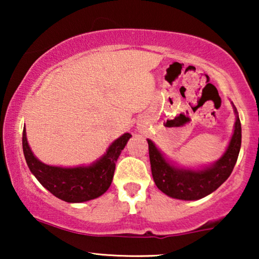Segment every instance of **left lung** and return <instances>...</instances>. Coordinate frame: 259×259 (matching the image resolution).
<instances>
[{"instance_id":"8db88e82","label":"left lung","mask_w":259,"mask_h":259,"mask_svg":"<svg viewBox=\"0 0 259 259\" xmlns=\"http://www.w3.org/2000/svg\"><path fill=\"white\" fill-rule=\"evenodd\" d=\"M236 115L235 128L230 143L221 158L213 164L198 168L184 167L169 160L153 141L147 139L152 176L155 185L166 196L180 200H198L218 189L231 175L242 144V126L238 112L232 104Z\"/></svg>"}]
</instances>
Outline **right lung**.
<instances>
[{
  "instance_id": "right-lung-1",
  "label": "right lung",
  "mask_w": 259,
  "mask_h": 259,
  "mask_svg": "<svg viewBox=\"0 0 259 259\" xmlns=\"http://www.w3.org/2000/svg\"><path fill=\"white\" fill-rule=\"evenodd\" d=\"M131 137L130 133H123L109 145L98 160L75 167L47 165L38 160L28 144L26 127L22 134V147L28 167L45 189L67 203H83L102 196L109 189L115 162Z\"/></svg>"
}]
</instances>
